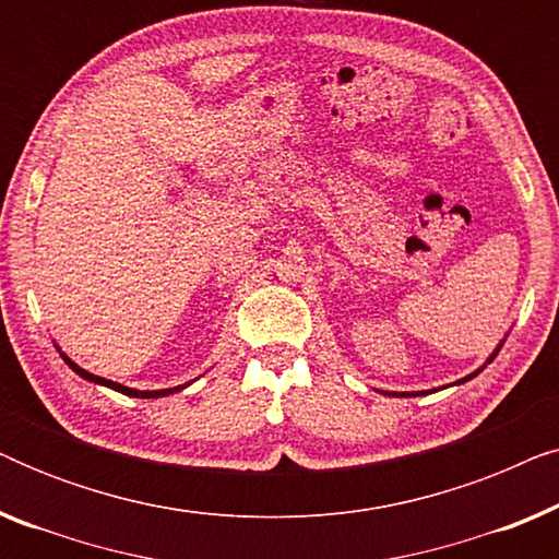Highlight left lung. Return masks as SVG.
<instances>
[{"mask_svg": "<svg viewBox=\"0 0 559 559\" xmlns=\"http://www.w3.org/2000/svg\"><path fill=\"white\" fill-rule=\"evenodd\" d=\"M501 346H503V341L499 343V346H496V348H493V354L486 358V364H491V361H493V358H496V354H499V350H501ZM486 364H484V366H480V369H476V371H473V373H468V377L457 379V381H455V384H463V381H468V379H473V377H478V373L486 369ZM381 394H389V396H415V394H425V392H381Z\"/></svg>", "mask_w": 559, "mask_h": 559, "instance_id": "8db88e82", "label": "left lung"}]
</instances>
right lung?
<instances>
[{"mask_svg":"<svg viewBox=\"0 0 559 559\" xmlns=\"http://www.w3.org/2000/svg\"><path fill=\"white\" fill-rule=\"evenodd\" d=\"M60 350V348H58ZM60 356H63V361L71 366V369L79 373L81 379H86V381H91V384H102V386H109V389H114V392H119V394H127V396H136V400H159V396H167V394H175V392H180V389H186L188 384H180V386H170V389H132V386H124V384H117V381H111V379H104V377H96V373H91V371H86V369H81L79 364L75 361H71V358H68L63 350H60Z\"/></svg>","mask_w":559,"mask_h":559,"instance_id":"add662e5","label":"right lung"}]
</instances>
